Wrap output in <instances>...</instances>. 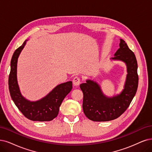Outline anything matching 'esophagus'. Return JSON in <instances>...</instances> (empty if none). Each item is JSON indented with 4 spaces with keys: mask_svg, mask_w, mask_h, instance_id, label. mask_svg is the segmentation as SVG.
Instances as JSON below:
<instances>
[{
    "mask_svg": "<svg viewBox=\"0 0 152 152\" xmlns=\"http://www.w3.org/2000/svg\"><path fill=\"white\" fill-rule=\"evenodd\" d=\"M72 83H73V85L75 86H78L81 83V79L80 77L76 76L74 77V79L72 80Z\"/></svg>",
    "mask_w": 152,
    "mask_h": 152,
    "instance_id": "esophagus-1",
    "label": "esophagus"
}]
</instances>
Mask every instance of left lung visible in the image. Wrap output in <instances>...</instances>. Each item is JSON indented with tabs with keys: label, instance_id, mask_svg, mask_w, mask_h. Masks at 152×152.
<instances>
[{
	"label": "left lung",
	"instance_id": "obj_1",
	"mask_svg": "<svg viewBox=\"0 0 152 152\" xmlns=\"http://www.w3.org/2000/svg\"><path fill=\"white\" fill-rule=\"evenodd\" d=\"M111 59L123 61L127 67L124 89L120 94L106 97L98 84L90 80L80 85L83 93L84 113L88 119L94 121H111L120 116L130 106L138 88V65L135 55L123 39H120V48Z\"/></svg>",
	"mask_w": 152,
	"mask_h": 152
}]
</instances>
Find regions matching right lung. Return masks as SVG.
<instances>
[{
    "label": "right lung",
    "mask_w": 152,
    "mask_h": 152,
    "mask_svg": "<svg viewBox=\"0 0 152 152\" xmlns=\"http://www.w3.org/2000/svg\"><path fill=\"white\" fill-rule=\"evenodd\" d=\"M26 41L17 49L10 61L9 89L13 102L21 113L32 121H49L58 116L63 99L72 89V81L60 84L46 96L36 102H30L22 96L17 80V64L19 56L24 48Z\"/></svg>",
    "instance_id": "obj_1"
}]
</instances>
